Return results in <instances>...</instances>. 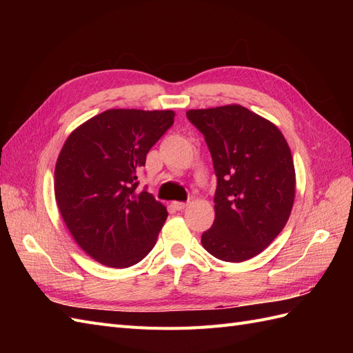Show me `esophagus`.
<instances>
[{"label":"esophagus","mask_w":353,"mask_h":353,"mask_svg":"<svg viewBox=\"0 0 353 353\" xmlns=\"http://www.w3.org/2000/svg\"><path fill=\"white\" fill-rule=\"evenodd\" d=\"M187 206H188V203H184V201H174L172 203V208L175 210H184Z\"/></svg>","instance_id":"obj_1"}]
</instances>
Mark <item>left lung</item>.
Masks as SVG:
<instances>
[{
    "mask_svg": "<svg viewBox=\"0 0 353 353\" xmlns=\"http://www.w3.org/2000/svg\"><path fill=\"white\" fill-rule=\"evenodd\" d=\"M205 135L218 178L215 221L201 244L225 262L263 252L290 216L296 174L290 147L272 122L240 104L187 112Z\"/></svg>",
    "mask_w": 353,
    "mask_h": 353,
    "instance_id": "8db88e82",
    "label": "left lung"
}]
</instances>
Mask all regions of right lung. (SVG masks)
<instances>
[{
	"label": "right lung",
	"instance_id": "1",
	"mask_svg": "<svg viewBox=\"0 0 353 353\" xmlns=\"http://www.w3.org/2000/svg\"><path fill=\"white\" fill-rule=\"evenodd\" d=\"M174 117L110 109L78 126L61 148L54 170L61 218L79 248L105 266L128 268L154 248L168 212L137 188V174Z\"/></svg>",
	"mask_w": 353,
	"mask_h": 353
}]
</instances>
